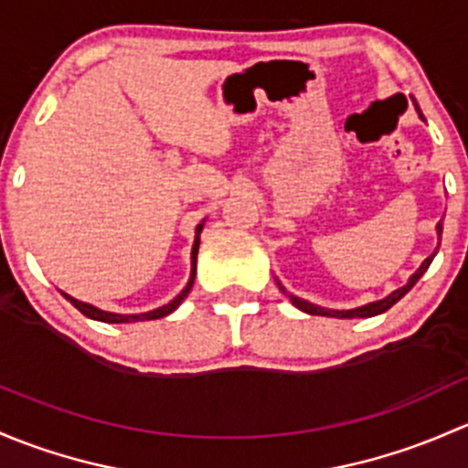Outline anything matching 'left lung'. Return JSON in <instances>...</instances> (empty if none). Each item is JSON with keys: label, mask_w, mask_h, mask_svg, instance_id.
<instances>
[{"label": "left lung", "mask_w": 468, "mask_h": 468, "mask_svg": "<svg viewBox=\"0 0 468 468\" xmlns=\"http://www.w3.org/2000/svg\"><path fill=\"white\" fill-rule=\"evenodd\" d=\"M417 110H419V108H417ZM419 114H421V112H419ZM437 234H440V239H441V223H437ZM437 250H440V248H437ZM432 257H435V252H432L431 257H428L426 261L421 263V268H419L417 272L412 274V277H410V282H408L406 286H403V288H399V291H394L392 295H388V297H385V300H380V302H372V304H367V306L351 308V311H329V308H320V306H315V304H308V302L300 300V297H295V295H291V302H292V304H295L297 308H300V311H304V313H311V315H326V317H346V320H354V317H372V315H378V313H385V311H388V308H392L394 304H397V302L401 300V297L406 295L408 291H410V288L414 286V283H417L419 279H421V274L426 272L428 266H431Z\"/></svg>", "instance_id": "left-lung-1"}]
</instances>
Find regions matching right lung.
I'll use <instances>...</instances> for the list:
<instances>
[{"label": "right lung", "instance_id": "right-lung-1", "mask_svg": "<svg viewBox=\"0 0 468 468\" xmlns=\"http://www.w3.org/2000/svg\"><path fill=\"white\" fill-rule=\"evenodd\" d=\"M200 232H202V225H198V229H196V240H194V250H191V261H194V270H191V282L189 286L185 288V291L180 292V295L176 297L173 302H168L166 306H160L155 308V311H148V313H142V315H117V313H108V311H101V308L91 306V304H85V302H79L74 300V297L69 295H62L67 297V300L71 302L76 308H79L80 313H83L85 317H91V320H99V322H110V324H122V322H142V320H157V317H164L168 315L171 311H176L177 304H180L182 300L186 297V292L191 291V286H194V277H196V257H198V245H200Z\"/></svg>", "mask_w": 468, "mask_h": 468}]
</instances>
